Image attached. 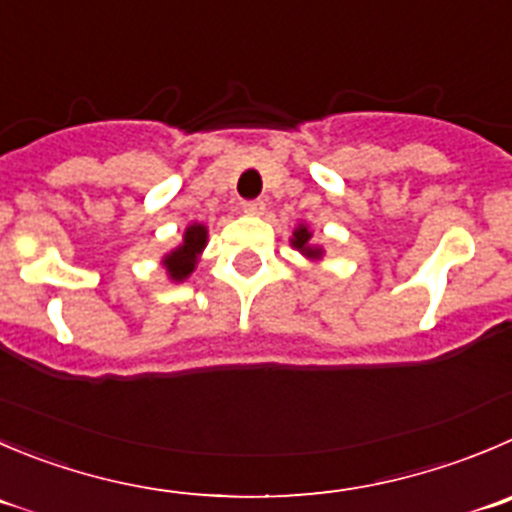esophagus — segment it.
Returning a JSON list of instances; mask_svg holds the SVG:
<instances>
[{
    "label": "esophagus",
    "instance_id": "obj_1",
    "mask_svg": "<svg viewBox=\"0 0 512 512\" xmlns=\"http://www.w3.org/2000/svg\"><path fill=\"white\" fill-rule=\"evenodd\" d=\"M264 206H266V203L261 201V198H256V201H243L241 203L243 213H251V216H259V213H264Z\"/></svg>",
    "mask_w": 512,
    "mask_h": 512
}]
</instances>
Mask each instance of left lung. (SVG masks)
I'll use <instances>...</instances> for the list:
<instances>
[{
    "instance_id": "left-lung-1",
    "label": "left lung",
    "mask_w": 512,
    "mask_h": 512,
    "mask_svg": "<svg viewBox=\"0 0 512 512\" xmlns=\"http://www.w3.org/2000/svg\"><path fill=\"white\" fill-rule=\"evenodd\" d=\"M309 238H311V233L306 231L304 226H299V228H296V231H294V246L299 248V251H304L306 256H319L321 251H319V248H311V246H309Z\"/></svg>"
}]
</instances>
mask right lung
Returning <instances> with one entry per match:
<instances>
[{
  "instance_id": "1",
  "label": "right lung",
  "mask_w": 512,
  "mask_h": 512,
  "mask_svg": "<svg viewBox=\"0 0 512 512\" xmlns=\"http://www.w3.org/2000/svg\"><path fill=\"white\" fill-rule=\"evenodd\" d=\"M206 246V228L203 226H191L183 238V246L175 248L170 256H165V269L173 276L175 281L186 279L188 274L196 266V253Z\"/></svg>"
}]
</instances>
